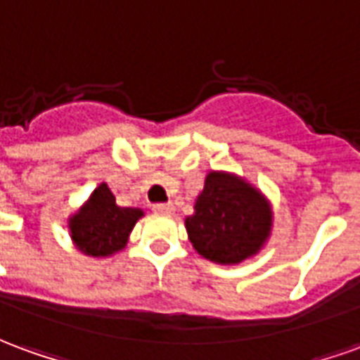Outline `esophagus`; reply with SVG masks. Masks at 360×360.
<instances>
[{"label": "esophagus", "instance_id": "1", "mask_svg": "<svg viewBox=\"0 0 360 360\" xmlns=\"http://www.w3.org/2000/svg\"><path fill=\"white\" fill-rule=\"evenodd\" d=\"M153 211L159 214H172L174 212V205L172 203H155Z\"/></svg>", "mask_w": 360, "mask_h": 360}]
</instances>
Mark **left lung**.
<instances>
[{"mask_svg":"<svg viewBox=\"0 0 360 360\" xmlns=\"http://www.w3.org/2000/svg\"><path fill=\"white\" fill-rule=\"evenodd\" d=\"M272 205L263 191L226 170L207 172L203 190L186 217V232L199 255L217 264L255 257L272 234Z\"/></svg>","mask_w":360,"mask_h":360,"instance_id":"1","label":"left lung"}]
</instances>
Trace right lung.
Masks as SVG:
<instances>
[{"mask_svg":"<svg viewBox=\"0 0 360 360\" xmlns=\"http://www.w3.org/2000/svg\"><path fill=\"white\" fill-rule=\"evenodd\" d=\"M143 214L138 207L117 205L107 182H101L86 203L67 219V228L82 255L107 259L126 248L130 232Z\"/></svg>","mask_w":360,"mask_h":360,"instance_id":"right-lung-1","label":"right lung"}]
</instances>
